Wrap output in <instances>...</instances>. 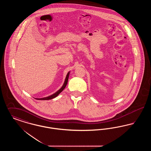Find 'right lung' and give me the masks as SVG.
<instances>
[{"instance_id": "obj_1", "label": "right lung", "mask_w": 151, "mask_h": 151, "mask_svg": "<svg viewBox=\"0 0 151 151\" xmlns=\"http://www.w3.org/2000/svg\"><path fill=\"white\" fill-rule=\"evenodd\" d=\"M70 71L67 73V74L66 75V77H65V82H64L63 86L55 93L51 94V95L48 96V97H43V98H40V99H36V100H49L52 99L54 98H55L57 96H58L59 94L60 93L63 91V89H65V86H67V82H68V78H69V75H70Z\"/></svg>"}]
</instances>
